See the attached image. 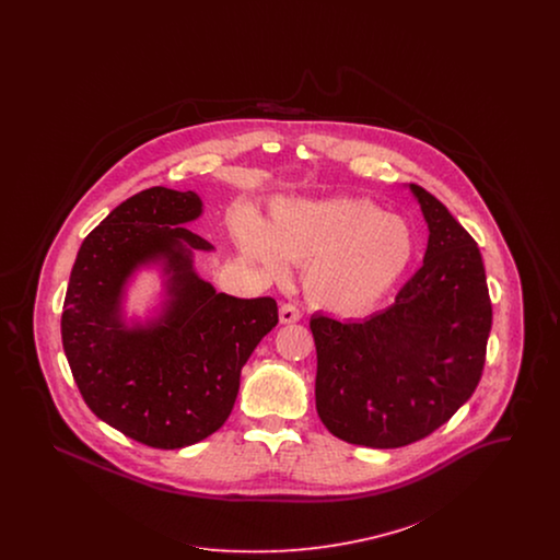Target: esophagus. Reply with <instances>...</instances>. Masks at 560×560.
<instances>
[{"label":"esophagus","instance_id":"esophagus-1","mask_svg":"<svg viewBox=\"0 0 560 560\" xmlns=\"http://www.w3.org/2000/svg\"><path fill=\"white\" fill-rule=\"evenodd\" d=\"M279 319H281V323H295V320L302 319V313H300V308L295 304L288 302V304H281Z\"/></svg>","mask_w":560,"mask_h":560}]
</instances>
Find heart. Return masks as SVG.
Returning a JSON list of instances; mask_svg holds the SVG:
<instances>
[{
  "label": "heart",
  "instance_id": "1",
  "mask_svg": "<svg viewBox=\"0 0 560 560\" xmlns=\"http://www.w3.org/2000/svg\"><path fill=\"white\" fill-rule=\"evenodd\" d=\"M233 229L243 256L275 277L288 275V259L306 265L308 298L342 315L375 304L416 256L411 224L368 199H281L267 224L241 212Z\"/></svg>",
  "mask_w": 560,
  "mask_h": 560
}]
</instances>
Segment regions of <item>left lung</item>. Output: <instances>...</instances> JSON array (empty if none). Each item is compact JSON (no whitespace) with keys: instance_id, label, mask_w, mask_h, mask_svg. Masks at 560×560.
<instances>
[{"instance_id":"left-lung-1","label":"left lung","mask_w":560,"mask_h":560,"mask_svg":"<svg viewBox=\"0 0 560 560\" xmlns=\"http://www.w3.org/2000/svg\"><path fill=\"white\" fill-rule=\"evenodd\" d=\"M422 268L365 319L313 315L320 422L352 445L393 450L443 427L479 384L491 300L477 241L428 190Z\"/></svg>"}]
</instances>
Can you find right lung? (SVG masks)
Segmentation results:
<instances>
[{"mask_svg": "<svg viewBox=\"0 0 560 560\" xmlns=\"http://www.w3.org/2000/svg\"><path fill=\"white\" fill-rule=\"evenodd\" d=\"M203 213L195 190H140L83 240L60 320L62 347L85 405L133 441L180 450L226 422L241 370L277 325L272 298L218 293L195 270L210 241L185 224ZM160 267L153 318L128 320L132 275Z\"/></svg>", "mask_w": 560, "mask_h": 560, "instance_id": "right-lung-1", "label": "right lung"}]
</instances>
